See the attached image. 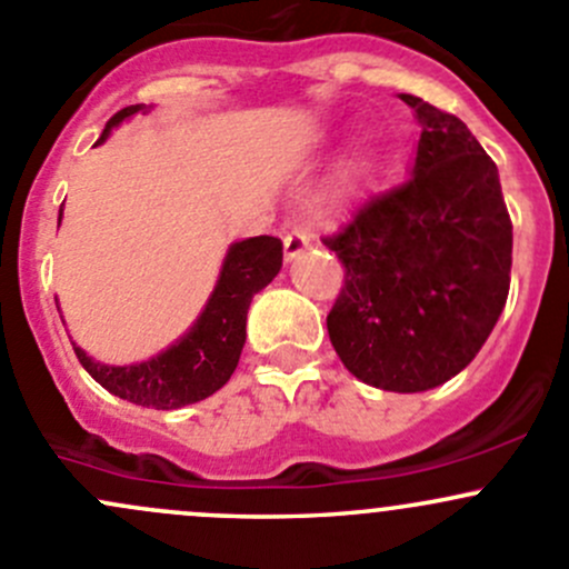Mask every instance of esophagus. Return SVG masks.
Wrapping results in <instances>:
<instances>
[{"mask_svg": "<svg viewBox=\"0 0 569 569\" xmlns=\"http://www.w3.org/2000/svg\"><path fill=\"white\" fill-rule=\"evenodd\" d=\"M309 246H312V238H309L303 230L287 232V236H284V260L292 262L296 257H301L303 251L309 249Z\"/></svg>", "mask_w": 569, "mask_h": 569, "instance_id": "34e87169", "label": "esophagus"}]
</instances>
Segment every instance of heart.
<instances>
[{"label": "heart", "mask_w": 569, "mask_h": 569, "mask_svg": "<svg viewBox=\"0 0 569 569\" xmlns=\"http://www.w3.org/2000/svg\"><path fill=\"white\" fill-rule=\"evenodd\" d=\"M350 186H353V172L350 169H345L342 180H339V197H345L350 191Z\"/></svg>", "instance_id": "b5f03b06"}]
</instances>
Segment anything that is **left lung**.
Listing matches in <instances>:
<instances>
[{
  "instance_id": "8db88e82",
  "label": "left lung",
  "mask_w": 569,
  "mask_h": 569,
  "mask_svg": "<svg viewBox=\"0 0 569 569\" xmlns=\"http://www.w3.org/2000/svg\"><path fill=\"white\" fill-rule=\"evenodd\" d=\"M421 133L406 183L326 238L345 266L328 312L333 350L361 383L436 389L466 370L499 323L512 221L499 169L460 117L400 92Z\"/></svg>"
}]
</instances>
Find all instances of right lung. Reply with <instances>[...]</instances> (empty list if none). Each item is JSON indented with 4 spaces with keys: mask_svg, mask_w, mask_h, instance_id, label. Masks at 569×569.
I'll return each mask as SVG.
<instances>
[{
    "mask_svg": "<svg viewBox=\"0 0 569 569\" xmlns=\"http://www.w3.org/2000/svg\"><path fill=\"white\" fill-rule=\"evenodd\" d=\"M144 109H148L144 103H133V107L117 111L96 144L107 142L114 128H120L122 122ZM279 271H282V241L279 238L257 236L236 241L227 246L219 279H216L204 307L199 309L197 320L161 353L144 361H133V365H103V361L87 356V350H81L73 339L70 342H73L81 367L120 400L156 408V411L191 406V402L216 395L236 372L246 342V315H249L251 298L262 287L271 284Z\"/></svg>",
    "mask_w": 569,
    "mask_h": 569,
    "instance_id": "obj_1",
    "label": "right lung"
}]
</instances>
